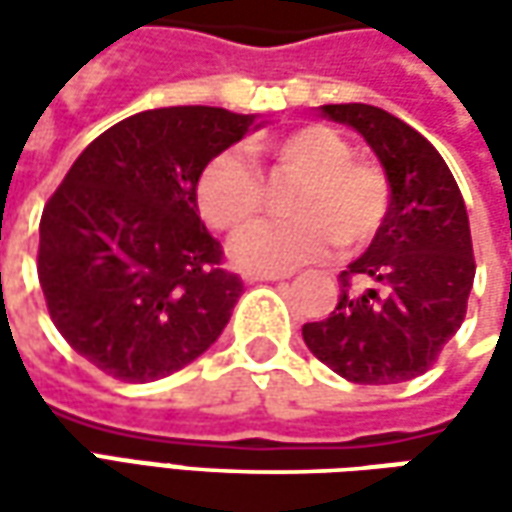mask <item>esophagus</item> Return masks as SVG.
<instances>
[{
  "instance_id": "1",
  "label": "esophagus",
  "mask_w": 512,
  "mask_h": 512,
  "mask_svg": "<svg viewBox=\"0 0 512 512\" xmlns=\"http://www.w3.org/2000/svg\"><path fill=\"white\" fill-rule=\"evenodd\" d=\"M285 273H245V282H282Z\"/></svg>"
}]
</instances>
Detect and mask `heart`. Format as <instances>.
I'll return each mask as SVG.
<instances>
[{"label":"heart","mask_w":512,"mask_h":512,"mask_svg":"<svg viewBox=\"0 0 512 512\" xmlns=\"http://www.w3.org/2000/svg\"><path fill=\"white\" fill-rule=\"evenodd\" d=\"M276 165L302 176L290 202V222H259L242 230L230 256L236 265L279 273L316 262L339 250L370 245L390 213V179L376 162L353 159L347 139L325 125H305L256 145ZM196 205L207 225L233 233L265 205L259 170L239 150H222L207 162L196 182Z\"/></svg>","instance_id":"b5f03b06"}]
</instances>
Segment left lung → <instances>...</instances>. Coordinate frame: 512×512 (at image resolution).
<instances>
[{"mask_svg": "<svg viewBox=\"0 0 512 512\" xmlns=\"http://www.w3.org/2000/svg\"><path fill=\"white\" fill-rule=\"evenodd\" d=\"M359 130L390 179V213L356 262L342 270L339 305L302 327L310 353L356 384L422 376L462 327L476 276L462 190L419 130L373 105H322ZM359 278L362 288H353Z\"/></svg>", "mask_w": 512, "mask_h": 512, "instance_id": "left-lung-1", "label": "left lung"}]
</instances>
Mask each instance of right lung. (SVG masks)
<instances>
[{
  "label": "right lung",
  "mask_w": 512,
  "mask_h": 512,
  "mask_svg": "<svg viewBox=\"0 0 512 512\" xmlns=\"http://www.w3.org/2000/svg\"><path fill=\"white\" fill-rule=\"evenodd\" d=\"M256 116L182 105L96 136L39 222V285L65 342L122 382H156L222 336L245 293L199 219L196 182Z\"/></svg>",
  "instance_id": "add662e5"
}]
</instances>
